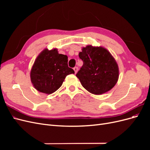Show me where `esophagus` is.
I'll use <instances>...</instances> for the list:
<instances>
[{
	"label": "esophagus",
	"instance_id": "esophagus-1",
	"mask_svg": "<svg viewBox=\"0 0 150 150\" xmlns=\"http://www.w3.org/2000/svg\"><path fill=\"white\" fill-rule=\"evenodd\" d=\"M73 69H74V71L75 72V73H77V72H78V67H74L73 68Z\"/></svg>",
	"mask_w": 150,
	"mask_h": 150
}]
</instances>
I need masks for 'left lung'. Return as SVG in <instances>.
<instances>
[{"label": "left lung", "mask_w": 150, "mask_h": 150, "mask_svg": "<svg viewBox=\"0 0 150 150\" xmlns=\"http://www.w3.org/2000/svg\"><path fill=\"white\" fill-rule=\"evenodd\" d=\"M79 57L83 65L76 76L88 91L100 95L114 87L118 80L119 68L106 49L88 45L83 47Z\"/></svg>", "instance_id": "left-lung-1"}]
</instances>
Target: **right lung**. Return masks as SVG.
Segmentation results:
<instances>
[{
    "label": "right lung",
    "instance_id": "1",
    "mask_svg": "<svg viewBox=\"0 0 150 150\" xmlns=\"http://www.w3.org/2000/svg\"><path fill=\"white\" fill-rule=\"evenodd\" d=\"M68 57L57 49H45L36 58L30 71V80L38 91L50 94L59 88L66 77L74 74L68 67Z\"/></svg>",
    "mask_w": 150,
    "mask_h": 150
}]
</instances>
